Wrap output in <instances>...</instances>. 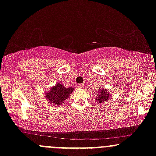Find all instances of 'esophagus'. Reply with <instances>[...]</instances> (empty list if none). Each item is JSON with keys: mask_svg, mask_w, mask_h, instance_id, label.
<instances>
[{"mask_svg": "<svg viewBox=\"0 0 156 156\" xmlns=\"http://www.w3.org/2000/svg\"><path fill=\"white\" fill-rule=\"evenodd\" d=\"M76 87H77V88L81 89V88H83V87H84V85L81 84V83H79V84H77Z\"/></svg>", "mask_w": 156, "mask_h": 156, "instance_id": "obj_1", "label": "esophagus"}]
</instances>
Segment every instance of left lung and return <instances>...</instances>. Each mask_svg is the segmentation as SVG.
I'll return each mask as SVG.
<instances>
[{
    "label": "left lung",
    "mask_w": 156,
    "mask_h": 156,
    "mask_svg": "<svg viewBox=\"0 0 156 156\" xmlns=\"http://www.w3.org/2000/svg\"><path fill=\"white\" fill-rule=\"evenodd\" d=\"M100 88V87H99ZM109 97V93L107 92V90H101L98 92V95H96L95 99L97 101V103L101 104L102 102L107 101H108V98Z\"/></svg>",
    "instance_id": "1"
}]
</instances>
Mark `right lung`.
I'll list each match as a JSON object with an SVG mask.
<instances>
[{
  "label": "right lung",
  "mask_w": 156,
  "mask_h": 156,
  "mask_svg": "<svg viewBox=\"0 0 156 156\" xmlns=\"http://www.w3.org/2000/svg\"><path fill=\"white\" fill-rule=\"evenodd\" d=\"M74 88H66L61 83H57L54 87L51 88L50 91L46 93V98L49 103L55 105H61L64 101L68 98Z\"/></svg>",
  "instance_id": "1"
}]
</instances>
